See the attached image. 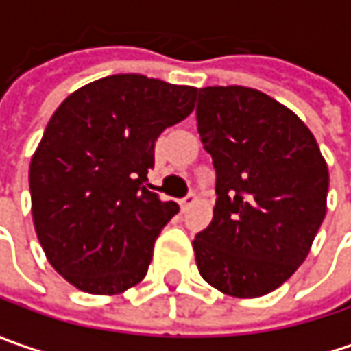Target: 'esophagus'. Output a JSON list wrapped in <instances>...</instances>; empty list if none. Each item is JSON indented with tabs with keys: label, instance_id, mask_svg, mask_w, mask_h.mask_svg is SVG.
Listing matches in <instances>:
<instances>
[{
	"label": "esophagus",
	"instance_id": "obj_1",
	"mask_svg": "<svg viewBox=\"0 0 351 351\" xmlns=\"http://www.w3.org/2000/svg\"><path fill=\"white\" fill-rule=\"evenodd\" d=\"M195 193H189V195H185L182 199V201H180V205H182V210H187L189 209V207H191V205H193V203H195Z\"/></svg>",
	"mask_w": 351,
	"mask_h": 351
}]
</instances>
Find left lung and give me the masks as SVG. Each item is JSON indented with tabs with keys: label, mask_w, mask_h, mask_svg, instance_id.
Listing matches in <instances>:
<instances>
[{
	"label": "left lung",
	"mask_w": 351,
	"mask_h": 351,
	"mask_svg": "<svg viewBox=\"0 0 351 351\" xmlns=\"http://www.w3.org/2000/svg\"><path fill=\"white\" fill-rule=\"evenodd\" d=\"M197 130L217 171L213 221L193 240L201 277L254 299L289 279L326 215L328 166L285 105L244 86L197 91Z\"/></svg>",
	"instance_id": "1"
}]
</instances>
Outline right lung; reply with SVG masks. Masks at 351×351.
Returning a JSON list of instances; mask_svg holds the SVG:
<instances>
[{
  "mask_svg": "<svg viewBox=\"0 0 351 351\" xmlns=\"http://www.w3.org/2000/svg\"><path fill=\"white\" fill-rule=\"evenodd\" d=\"M197 88L141 74L95 80L50 117L31 166V210L50 265L75 289L141 283L160 230L180 210L150 191L154 144L191 115Z\"/></svg>",
  "mask_w": 351,
  "mask_h": 351,
  "instance_id": "obj_1",
  "label": "right lung"
}]
</instances>
